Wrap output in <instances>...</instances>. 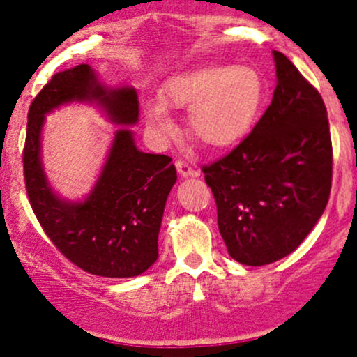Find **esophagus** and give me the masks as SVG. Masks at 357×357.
<instances>
[{
    "label": "esophagus",
    "mask_w": 357,
    "mask_h": 357,
    "mask_svg": "<svg viewBox=\"0 0 357 357\" xmlns=\"http://www.w3.org/2000/svg\"><path fill=\"white\" fill-rule=\"evenodd\" d=\"M176 169H178V172L183 176V178H190V176L199 174V172H197V169H193L192 165L185 160H176Z\"/></svg>",
    "instance_id": "1"
}]
</instances>
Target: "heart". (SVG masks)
Segmentation results:
<instances>
[{
	"instance_id": "obj_1",
	"label": "heart",
	"mask_w": 357,
	"mask_h": 357,
	"mask_svg": "<svg viewBox=\"0 0 357 357\" xmlns=\"http://www.w3.org/2000/svg\"><path fill=\"white\" fill-rule=\"evenodd\" d=\"M262 91V79L254 67L211 63L171 79L162 93V103L172 109H190L188 129L197 142L228 146L250 129ZM146 119L164 136L174 128L160 103L149 105Z\"/></svg>"
}]
</instances>
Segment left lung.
I'll use <instances>...</instances> for the list:
<instances>
[{
    "mask_svg": "<svg viewBox=\"0 0 357 357\" xmlns=\"http://www.w3.org/2000/svg\"><path fill=\"white\" fill-rule=\"evenodd\" d=\"M271 105L228 155L204 165L228 254L264 266L291 254L325 212L332 139L321 95L283 53L273 52Z\"/></svg>",
    "mask_w": 357,
    "mask_h": 357,
    "instance_id": "left-lung-1",
    "label": "left lung"
}]
</instances>
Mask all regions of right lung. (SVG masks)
I'll return each instance as SVG.
<instances>
[{"label": "right lung", "mask_w": 357, "mask_h": 357, "mask_svg": "<svg viewBox=\"0 0 357 357\" xmlns=\"http://www.w3.org/2000/svg\"><path fill=\"white\" fill-rule=\"evenodd\" d=\"M74 101L95 102L119 129L90 195L72 202L49 186L40 160V132L50 111ZM138 117L136 89L107 88L88 63L53 75L29 109L24 176L32 211L68 261L96 276H138L158 257L165 200L178 176L171 157L136 146L129 126Z\"/></svg>", "instance_id": "right-lung-1"}]
</instances>
